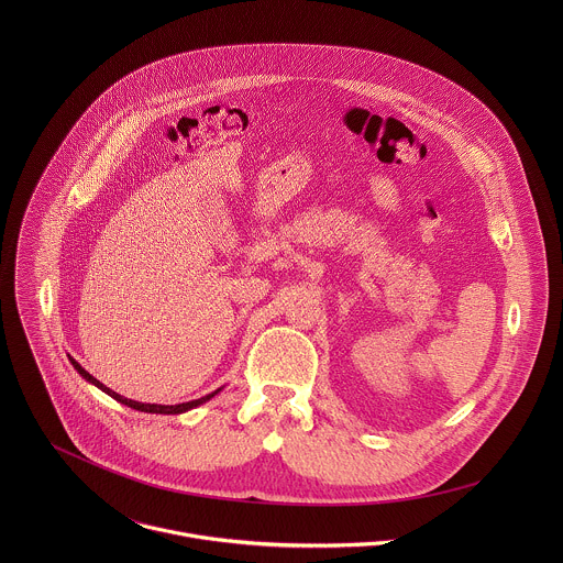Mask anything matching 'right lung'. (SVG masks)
Returning a JSON list of instances; mask_svg holds the SVG:
<instances>
[{
	"mask_svg": "<svg viewBox=\"0 0 563 563\" xmlns=\"http://www.w3.org/2000/svg\"><path fill=\"white\" fill-rule=\"evenodd\" d=\"M71 364H74V368L80 373L81 377H84L86 382H90L92 386H97L99 390H103L106 395H110L114 401L123 402V405H128V407H132V409H139V411H150V413H181V411H188V409H192V407H197V405H201V402L212 399V397L221 390V388H219V390H214V393H212V395H208V397H201V399H197V401L179 402V405H152V402L132 401V399H125V397H121V395L112 393L110 388H106L99 379H95L92 375H88V371H84L76 360H71Z\"/></svg>",
	"mask_w": 563,
	"mask_h": 563,
	"instance_id": "obj_1",
	"label": "right lung"
}]
</instances>
